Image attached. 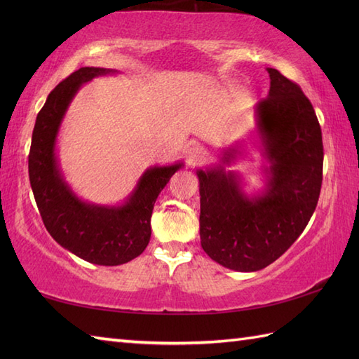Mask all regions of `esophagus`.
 Masks as SVG:
<instances>
[{"mask_svg": "<svg viewBox=\"0 0 359 359\" xmlns=\"http://www.w3.org/2000/svg\"><path fill=\"white\" fill-rule=\"evenodd\" d=\"M205 158H207V151H205L202 147H193L187 152V163L189 166L201 165L205 162Z\"/></svg>", "mask_w": 359, "mask_h": 359, "instance_id": "obj_1", "label": "esophagus"}]
</instances>
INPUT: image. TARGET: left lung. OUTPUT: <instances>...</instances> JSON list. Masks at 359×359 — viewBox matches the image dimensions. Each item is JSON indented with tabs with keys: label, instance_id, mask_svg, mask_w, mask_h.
I'll return each instance as SVG.
<instances>
[{
	"label": "left lung",
	"instance_id": "1",
	"mask_svg": "<svg viewBox=\"0 0 359 359\" xmlns=\"http://www.w3.org/2000/svg\"><path fill=\"white\" fill-rule=\"evenodd\" d=\"M270 93L256 106L257 131L270 166L266 188L250 197L239 175L222 165L197 171L201 243L212 261L236 271H257L299 238L313 215L323 185V133L309 98L294 81L269 67Z\"/></svg>",
	"mask_w": 359,
	"mask_h": 359
}]
</instances>
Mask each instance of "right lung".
I'll return each instance as SVG.
<instances>
[{
  "label": "right lung",
  "instance_id": "1",
  "mask_svg": "<svg viewBox=\"0 0 359 359\" xmlns=\"http://www.w3.org/2000/svg\"><path fill=\"white\" fill-rule=\"evenodd\" d=\"M109 72L116 71L80 67L57 85L38 112L29 152V180L46 230L63 248L97 265H121L143 253L157 196L182 168H149L120 207L83 202L67 187L55 156L60 125L81 85Z\"/></svg>",
  "mask_w": 359,
  "mask_h": 359
}]
</instances>
